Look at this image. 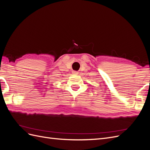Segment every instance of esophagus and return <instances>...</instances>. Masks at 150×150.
Returning a JSON list of instances; mask_svg holds the SVG:
<instances>
[{"label": "esophagus", "mask_w": 150, "mask_h": 150, "mask_svg": "<svg viewBox=\"0 0 150 150\" xmlns=\"http://www.w3.org/2000/svg\"><path fill=\"white\" fill-rule=\"evenodd\" d=\"M72 73L73 74H78V72H77V71H72Z\"/></svg>", "instance_id": "34e87169"}]
</instances>
